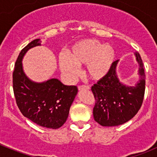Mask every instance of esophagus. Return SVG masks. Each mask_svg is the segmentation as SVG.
Segmentation results:
<instances>
[{
	"label": "esophagus",
	"mask_w": 157,
	"mask_h": 157,
	"mask_svg": "<svg viewBox=\"0 0 157 157\" xmlns=\"http://www.w3.org/2000/svg\"><path fill=\"white\" fill-rule=\"evenodd\" d=\"M89 89H90V87L87 86L82 85L78 86V90H89Z\"/></svg>",
	"instance_id": "esophagus-1"
}]
</instances>
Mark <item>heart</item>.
Listing matches in <instances>:
<instances>
[{
    "instance_id": "1",
    "label": "heart",
    "mask_w": 157,
    "mask_h": 157,
    "mask_svg": "<svg viewBox=\"0 0 157 157\" xmlns=\"http://www.w3.org/2000/svg\"><path fill=\"white\" fill-rule=\"evenodd\" d=\"M115 48L110 45H103L95 39L78 41L67 52L60 56L59 67L71 79L76 75L77 67L86 64V72L90 78L98 81L108 75L116 59Z\"/></svg>"
}]
</instances>
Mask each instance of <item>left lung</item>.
Instances as JSON below:
<instances>
[{
    "label": "left lung",
    "mask_w": 157,
    "mask_h": 157,
    "mask_svg": "<svg viewBox=\"0 0 157 157\" xmlns=\"http://www.w3.org/2000/svg\"><path fill=\"white\" fill-rule=\"evenodd\" d=\"M135 56L139 64L140 79L134 86H128L120 81L116 73L118 59L108 75L91 88L96 101L93 114L94 120L100 125H122L139 111L145 95V75L140 54L136 52Z\"/></svg>",
    "instance_id": "obj_1"
}]
</instances>
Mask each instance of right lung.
Here are the masks:
<instances>
[{"label":"right lung","mask_w":157,"mask_h":157,"mask_svg":"<svg viewBox=\"0 0 157 157\" xmlns=\"http://www.w3.org/2000/svg\"><path fill=\"white\" fill-rule=\"evenodd\" d=\"M37 45H41V40L32 41L18 56L12 75L14 95L18 108L25 117L41 127L57 129L68 117L78 88L63 85L57 78L40 83L29 79L23 71L22 59L30 48Z\"/></svg>","instance_id":"add662e5"}]
</instances>
